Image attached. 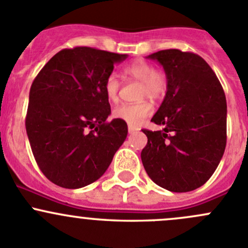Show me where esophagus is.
Wrapping results in <instances>:
<instances>
[{
	"label": "esophagus",
	"mask_w": 248,
	"mask_h": 248,
	"mask_svg": "<svg viewBox=\"0 0 248 248\" xmlns=\"http://www.w3.org/2000/svg\"><path fill=\"white\" fill-rule=\"evenodd\" d=\"M137 129H138V128H136V127L128 126V132H129V133H134V132H136Z\"/></svg>",
	"instance_id": "obj_1"
}]
</instances>
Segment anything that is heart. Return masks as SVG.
Segmentation results:
<instances>
[{"label":"heart","mask_w":248,"mask_h":248,"mask_svg":"<svg viewBox=\"0 0 248 248\" xmlns=\"http://www.w3.org/2000/svg\"><path fill=\"white\" fill-rule=\"evenodd\" d=\"M124 76L141 82V97H149L151 99H159L167 91V77L163 72L156 71L150 62L144 60H137L127 64L124 68ZM104 94L110 102H115L119 96L120 82L114 74L107 77L104 81ZM151 103L144 101L136 104H121L112 111V116L124 121L131 126H138L142 120L152 114Z\"/></svg>","instance_id":"b5f03b06"}]
</instances>
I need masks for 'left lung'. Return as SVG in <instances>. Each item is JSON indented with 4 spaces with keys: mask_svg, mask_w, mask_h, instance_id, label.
<instances>
[{
    "mask_svg": "<svg viewBox=\"0 0 248 248\" xmlns=\"http://www.w3.org/2000/svg\"><path fill=\"white\" fill-rule=\"evenodd\" d=\"M147 59L167 77V93L151 119L162 131L147 137L141 162L150 179L168 191L189 192L202 186L218 167L227 144V101L216 74L204 59L177 49Z\"/></svg>",
    "mask_w": 248,
    "mask_h": 248,
    "instance_id": "left-lung-1",
    "label": "left lung"
}]
</instances>
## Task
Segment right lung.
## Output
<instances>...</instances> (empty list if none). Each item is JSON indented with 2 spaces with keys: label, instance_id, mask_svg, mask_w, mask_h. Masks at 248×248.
Instances as JSON below:
<instances>
[{
  "label": "right lung",
  "instance_id": "right-lung-1",
  "mask_svg": "<svg viewBox=\"0 0 248 248\" xmlns=\"http://www.w3.org/2000/svg\"><path fill=\"white\" fill-rule=\"evenodd\" d=\"M127 56L89 46L63 49L32 82L27 137L39 169L57 186L76 189L98 180L126 140V122H107L111 111L103 86Z\"/></svg>",
  "mask_w": 248,
  "mask_h": 248
}]
</instances>
